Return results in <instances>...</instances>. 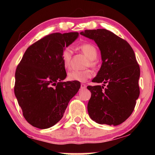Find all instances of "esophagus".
Instances as JSON below:
<instances>
[{
	"label": "esophagus",
	"instance_id": "obj_1",
	"mask_svg": "<svg viewBox=\"0 0 155 155\" xmlns=\"http://www.w3.org/2000/svg\"><path fill=\"white\" fill-rule=\"evenodd\" d=\"M86 87H87V86H86V85H85V84H81V88L82 89V90H85Z\"/></svg>",
	"mask_w": 155,
	"mask_h": 155
}]
</instances>
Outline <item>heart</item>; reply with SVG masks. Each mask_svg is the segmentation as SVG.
<instances>
[{
  "label": "heart",
  "mask_w": 155,
  "mask_h": 155,
  "mask_svg": "<svg viewBox=\"0 0 155 155\" xmlns=\"http://www.w3.org/2000/svg\"><path fill=\"white\" fill-rule=\"evenodd\" d=\"M80 51L87 57L89 59V63L87 65L90 66L95 65L94 60L97 58L98 56V51L95 46L91 44H84L78 47ZM72 52L70 48H65L61 54V59L63 61V65L65 69H69L70 67V60L72 58ZM92 76V72L90 70H86L83 71L79 70H72L70 71L68 74V78L70 81H77V82H85L88 78H90Z\"/></svg>",
  "instance_id": "heart-1"
}]
</instances>
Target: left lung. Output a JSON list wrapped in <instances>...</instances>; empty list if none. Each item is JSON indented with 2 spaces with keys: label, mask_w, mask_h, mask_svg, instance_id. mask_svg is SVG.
Masks as SVG:
<instances>
[{
  "label": "left lung",
  "mask_w": 155,
  "mask_h": 155,
  "mask_svg": "<svg viewBox=\"0 0 155 155\" xmlns=\"http://www.w3.org/2000/svg\"><path fill=\"white\" fill-rule=\"evenodd\" d=\"M80 34L94 40L103 61L92 82L103 86L87 87L91 93L89 115L101 124H122L133 113L140 96V69L135 52L127 41L107 29L85 30Z\"/></svg>",
  "instance_id": "left-lung-1"
}]
</instances>
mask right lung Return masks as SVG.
Here are the masks:
<instances>
[{
    "instance_id": "1",
    "label": "right lung",
    "mask_w": 155,
    "mask_h": 155,
    "mask_svg": "<svg viewBox=\"0 0 155 155\" xmlns=\"http://www.w3.org/2000/svg\"><path fill=\"white\" fill-rule=\"evenodd\" d=\"M78 36L77 32L46 35L28 47L17 66L15 96L33 127L45 129L57 124L79 90L80 82H62L67 76L63 51Z\"/></svg>"
}]
</instances>
